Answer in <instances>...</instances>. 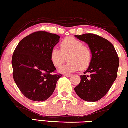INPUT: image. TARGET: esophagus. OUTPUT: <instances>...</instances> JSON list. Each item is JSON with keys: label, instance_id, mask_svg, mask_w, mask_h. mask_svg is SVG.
Returning a JSON list of instances; mask_svg holds the SVG:
<instances>
[{"label": "esophagus", "instance_id": "obj_1", "mask_svg": "<svg viewBox=\"0 0 128 128\" xmlns=\"http://www.w3.org/2000/svg\"><path fill=\"white\" fill-rule=\"evenodd\" d=\"M64 76H67V77H70V76H72V75H68V74H65Z\"/></svg>", "mask_w": 128, "mask_h": 128}]
</instances>
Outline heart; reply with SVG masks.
Wrapping results in <instances>:
<instances>
[{
  "mask_svg": "<svg viewBox=\"0 0 128 128\" xmlns=\"http://www.w3.org/2000/svg\"><path fill=\"white\" fill-rule=\"evenodd\" d=\"M66 66L60 68L62 73H72L78 70L83 71L90 66L92 53L88 46L83 45L81 40L68 37L60 44V50L53 48L50 52V61L55 67L59 68L67 61Z\"/></svg>",
  "mask_w": 128,
  "mask_h": 128,
  "instance_id": "heart-1",
  "label": "heart"
}]
</instances>
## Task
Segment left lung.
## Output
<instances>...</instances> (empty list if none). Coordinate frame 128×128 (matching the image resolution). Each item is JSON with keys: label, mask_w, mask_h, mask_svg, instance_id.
Returning <instances> with one entry per match:
<instances>
[{"label": "left lung", "mask_w": 128, "mask_h": 128, "mask_svg": "<svg viewBox=\"0 0 128 128\" xmlns=\"http://www.w3.org/2000/svg\"><path fill=\"white\" fill-rule=\"evenodd\" d=\"M76 37L89 45L92 59L88 69L80 76L81 82L75 90L83 100L96 102L106 95L116 81L118 56L113 45L98 35L87 33Z\"/></svg>", "instance_id": "left-lung-1"}]
</instances>
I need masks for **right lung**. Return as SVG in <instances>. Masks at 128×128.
I'll use <instances>...</instances> for the list:
<instances>
[{
	"label": "right lung",
	"mask_w": 128,
	"mask_h": 128,
	"mask_svg": "<svg viewBox=\"0 0 128 128\" xmlns=\"http://www.w3.org/2000/svg\"><path fill=\"white\" fill-rule=\"evenodd\" d=\"M60 36L39 31L26 36L19 42L12 57V75L18 88L27 98L43 102L55 89L61 74L50 61L52 49Z\"/></svg>",
	"instance_id": "add662e5"
}]
</instances>
